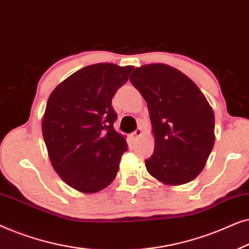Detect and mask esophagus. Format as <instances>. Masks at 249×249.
<instances>
[{"mask_svg": "<svg viewBox=\"0 0 249 249\" xmlns=\"http://www.w3.org/2000/svg\"><path fill=\"white\" fill-rule=\"evenodd\" d=\"M142 135V128H137L136 129V130L132 132V136H134L135 138H138V137H141V136Z\"/></svg>", "mask_w": 249, "mask_h": 249, "instance_id": "34e87169", "label": "esophagus"}]
</instances>
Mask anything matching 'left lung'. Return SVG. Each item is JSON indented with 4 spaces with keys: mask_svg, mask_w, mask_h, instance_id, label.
<instances>
[{
    "mask_svg": "<svg viewBox=\"0 0 249 249\" xmlns=\"http://www.w3.org/2000/svg\"><path fill=\"white\" fill-rule=\"evenodd\" d=\"M130 83L147 103L155 149L145 160L149 175L166 185L195 179L212 152L214 113L186 74L162 63L136 68Z\"/></svg>",
    "mask_w": 249,
    "mask_h": 249,
    "instance_id": "left-lung-1",
    "label": "left lung"
}]
</instances>
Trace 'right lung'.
<instances>
[{
    "mask_svg": "<svg viewBox=\"0 0 249 249\" xmlns=\"http://www.w3.org/2000/svg\"><path fill=\"white\" fill-rule=\"evenodd\" d=\"M134 67L97 63L71 74L52 91L42 129L55 172L81 193H96L117 176L125 139L114 130L112 98Z\"/></svg>",
    "mask_w": 249,
    "mask_h": 249,
    "instance_id": "right-lung-1",
    "label": "right lung"
}]
</instances>
